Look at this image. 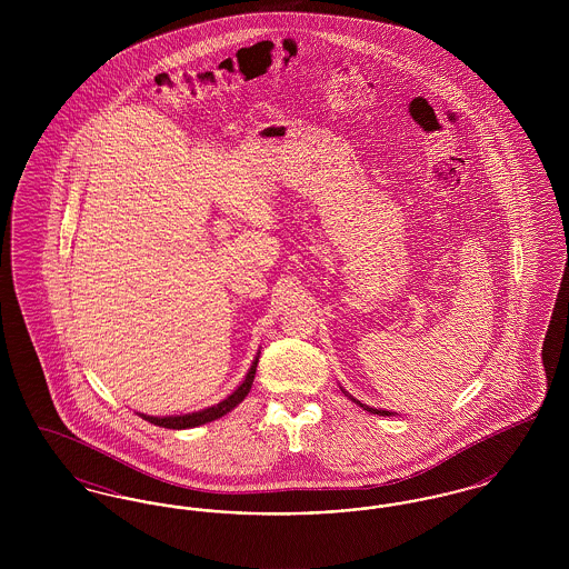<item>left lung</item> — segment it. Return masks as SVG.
Instances as JSON below:
<instances>
[{
    "mask_svg": "<svg viewBox=\"0 0 569 569\" xmlns=\"http://www.w3.org/2000/svg\"><path fill=\"white\" fill-rule=\"evenodd\" d=\"M343 392H346V390H343ZM346 395H348V392H346ZM348 397H350V395H348ZM350 399H352V401H353V403H356V406H360V407H362V409H367V411H371V413H378V416H392V411H386V409H376V407L365 406V403H360V401H356V399H353V397H350Z\"/></svg>",
    "mask_w": 569,
    "mask_h": 569,
    "instance_id": "left-lung-1",
    "label": "left lung"
}]
</instances>
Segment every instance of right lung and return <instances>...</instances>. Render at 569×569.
<instances>
[{
  "mask_svg": "<svg viewBox=\"0 0 569 569\" xmlns=\"http://www.w3.org/2000/svg\"><path fill=\"white\" fill-rule=\"evenodd\" d=\"M258 358H260V352L256 356V360L251 362V367H249L247 376L241 381V386L230 397L219 401L217 406L207 407V409H200V411H191V413H181V416H147V413H138V416L142 420L156 425V427H163V429H193V427H200V425H207L211 420H217V418L226 416L228 411H232L249 395L251 383H253V378H256Z\"/></svg>",
  "mask_w": 569,
  "mask_h": 569,
  "instance_id": "right-lung-1",
  "label": "right lung"
}]
</instances>
